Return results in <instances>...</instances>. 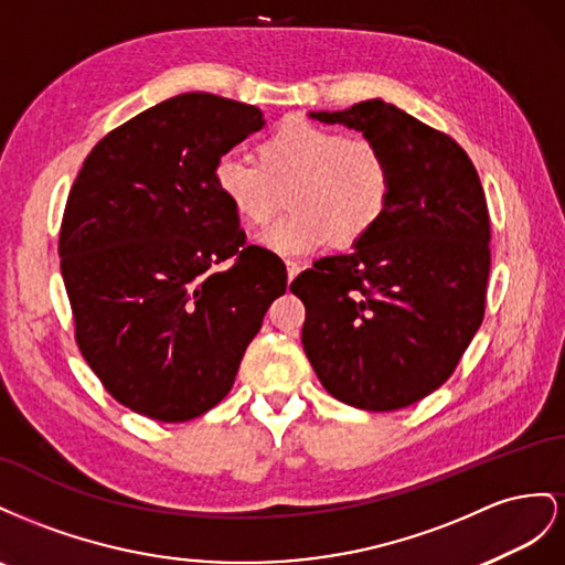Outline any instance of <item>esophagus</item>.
<instances>
[{
	"label": "esophagus",
	"instance_id": "esophagus-1",
	"mask_svg": "<svg viewBox=\"0 0 565 565\" xmlns=\"http://www.w3.org/2000/svg\"><path fill=\"white\" fill-rule=\"evenodd\" d=\"M286 269H288V281H294V279L298 277V274H300L302 265L296 263V260H286Z\"/></svg>",
	"mask_w": 565,
	"mask_h": 565
}]
</instances>
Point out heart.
Masks as SVG:
<instances>
[{
    "mask_svg": "<svg viewBox=\"0 0 565 565\" xmlns=\"http://www.w3.org/2000/svg\"><path fill=\"white\" fill-rule=\"evenodd\" d=\"M260 160L227 151L215 163V186L232 211L250 224L269 220L288 191L291 213L260 234V246L300 257L362 241L388 211L395 186L391 156L369 137H348L305 118L281 122L257 151Z\"/></svg>",
    "mask_w": 565,
    "mask_h": 565,
    "instance_id": "1",
    "label": "heart"
}]
</instances>
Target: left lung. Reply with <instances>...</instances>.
Segmentation results:
<instances>
[{"instance_id":"left-lung-1","label":"left lung","mask_w":565,"mask_h":565,"mask_svg":"<svg viewBox=\"0 0 565 565\" xmlns=\"http://www.w3.org/2000/svg\"><path fill=\"white\" fill-rule=\"evenodd\" d=\"M391 156L388 211L352 253L300 271L302 348L321 385L350 407L391 412L455 374L486 317L490 215L459 143L381 99L310 113Z\"/></svg>"}]
</instances>
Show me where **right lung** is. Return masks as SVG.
Returning a JSON list of instances; mask_svg holds the SVG:
<instances>
[{"label": "right lung", "instance_id": "add662e5", "mask_svg": "<svg viewBox=\"0 0 565 565\" xmlns=\"http://www.w3.org/2000/svg\"><path fill=\"white\" fill-rule=\"evenodd\" d=\"M263 125L255 106L180 94L110 130L75 177L58 234L75 341L141 416L213 409L286 291L284 260L248 246L213 177Z\"/></svg>", "mask_w": 565, "mask_h": 565}]
</instances>
